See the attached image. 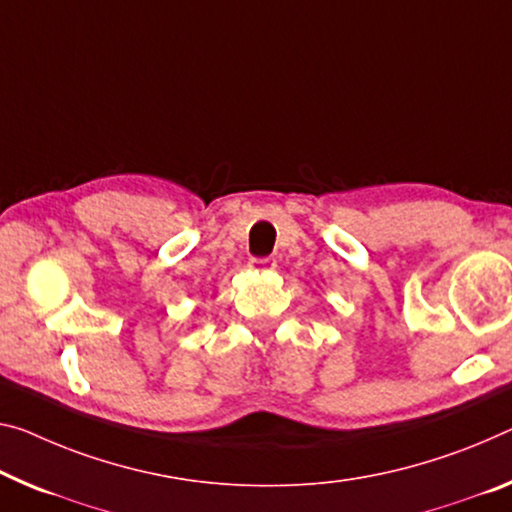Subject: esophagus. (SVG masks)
Returning a JSON list of instances; mask_svg holds the SVG:
<instances>
[{
    "label": "esophagus",
    "instance_id": "obj_1",
    "mask_svg": "<svg viewBox=\"0 0 512 512\" xmlns=\"http://www.w3.org/2000/svg\"><path fill=\"white\" fill-rule=\"evenodd\" d=\"M274 267H277L274 258H249V270L254 272H270Z\"/></svg>",
    "mask_w": 512,
    "mask_h": 512
}]
</instances>
